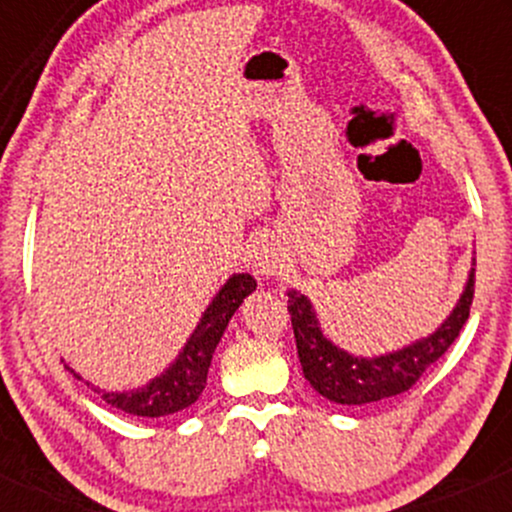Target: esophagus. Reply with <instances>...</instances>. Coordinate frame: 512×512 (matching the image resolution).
Listing matches in <instances>:
<instances>
[{
  "mask_svg": "<svg viewBox=\"0 0 512 512\" xmlns=\"http://www.w3.org/2000/svg\"><path fill=\"white\" fill-rule=\"evenodd\" d=\"M252 264H255V272L260 274L262 279H272V276L279 274V260H276V255H272V252L267 250L255 252Z\"/></svg>",
  "mask_w": 512,
  "mask_h": 512,
  "instance_id": "1",
  "label": "esophagus"
}]
</instances>
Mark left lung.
I'll use <instances>...</instances> for the list:
<instances>
[{"mask_svg": "<svg viewBox=\"0 0 512 512\" xmlns=\"http://www.w3.org/2000/svg\"><path fill=\"white\" fill-rule=\"evenodd\" d=\"M474 264L477 262L472 260L467 284L455 308L436 327V332L378 356H356L334 344L317 320L313 301L291 289V325L296 334L303 375L310 387L330 402L346 404V407H361V404H373L407 392L424 375V370L448 351L467 322L469 305L474 298Z\"/></svg>", "mask_w": 512, "mask_h": 512, "instance_id": "left-lung-1", "label": "left lung"}]
</instances>
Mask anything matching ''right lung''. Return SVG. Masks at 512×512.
<instances>
[{"mask_svg": "<svg viewBox=\"0 0 512 512\" xmlns=\"http://www.w3.org/2000/svg\"><path fill=\"white\" fill-rule=\"evenodd\" d=\"M255 289L257 281L250 274L228 276L226 284L216 291L207 310L199 317L197 327L187 337L178 356L163 368V373H158L146 385L132 387V390H101V387L91 383L86 385H91L115 409L132 416H151L154 419V416H168L187 409L190 404L197 402L202 390L207 387L211 356H214L216 344L221 342L233 313ZM74 378L81 380V375L74 373Z\"/></svg>", "mask_w": 512, "mask_h": 512, "instance_id": "obj_1", "label": "right lung"}]
</instances>
